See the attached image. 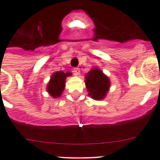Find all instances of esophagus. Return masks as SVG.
<instances>
[{
  "instance_id": "esophagus-1",
  "label": "esophagus",
  "mask_w": 160,
  "mask_h": 160,
  "mask_svg": "<svg viewBox=\"0 0 160 160\" xmlns=\"http://www.w3.org/2000/svg\"><path fill=\"white\" fill-rule=\"evenodd\" d=\"M72 72H73V73L75 74V75H79V74H80V69H79V68H74L73 71H72Z\"/></svg>"
}]
</instances>
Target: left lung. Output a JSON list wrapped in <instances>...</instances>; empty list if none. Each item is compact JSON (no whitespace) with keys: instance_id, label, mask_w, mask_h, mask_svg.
<instances>
[{"instance_id":"1","label":"left lung","mask_w":160,"mask_h":160,"mask_svg":"<svg viewBox=\"0 0 160 160\" xmlns=\"http://www.w3.org/2000/svg\"><path fill=\"white\" fill-rule=\"evenodd\" d=\"M85 83L89 96L95 100L103 99L110 86L108 77L97 68L87 74Z\"/></svg>"}]
</instances>
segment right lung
<instances>
[{
	"instance_id": "1",
	"label": "right lung",
	"mask_w": 160,
	"mask_h": 160,
	"mask_svg": "<svg viewBox=\"0 0 160 160\" xmlns=\"http://www.w3.org/2000/svg\"><path fill=\"white\" fill-rule=\"evenodd\" d=\"M70 75V72L65 73L62 71L55 72L51 77L50 81L48 85V92H49V94L53 98L59 97L65 88L66 77H69Z\"/></svg>"
}]
</instances>
